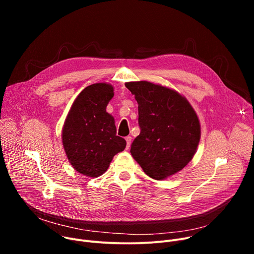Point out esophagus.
<instances>
[{"mask_svg":"<svg viewBox=\"0 0 254 254\" xmlns=\"http://www.w3.org/2000/svg\"><path fill=\"white\" fill-rule=\"evenodd\" d=\"M126 141H127V148L128 149V148H129V145H130V143H131V137H130V136L126 137Z\"/></svg>","mask_w":254,"mask_h":254,"instance_id":"1","label":"esophagus"}]
</instances>
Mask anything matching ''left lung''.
Returning a JSON list of instances; mask_svg holds the SVG:
<instances>
[{
    "instance_id": "1",
    "label": "left lung",
    "mask_w": 254,
    "mask_h": 254,
    "mask_svg": "<svg viewBox=\"0 0 254 254\" xmlns=\"http://www.w3.org/2000/svg\"><path fill=\"white\" fill-rule=\"evenodd\" d=\"M127 88L138 102L140 135L130 153L155 180L182 170L195 153L201 137L198 118L189 101L175 90L147 81L129 82Z\"/></svg>"
}]
</instances>
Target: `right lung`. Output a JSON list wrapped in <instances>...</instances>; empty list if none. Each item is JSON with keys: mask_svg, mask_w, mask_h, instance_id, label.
Returning a JSON list of instances; mask_svg holds the SVG:
<instances>
[{"mask_svg": "<svg viewBox=\"0 0 254 254\" xmlns=\"http://www.w3.org/2000/svg\"><path fill=\"white\" fill-rule=\"evenodd\" d=\"M113 87L96 83L85 87L74 101L63 128V145L73 168L88 177H99L127 142L116 136L114 118L106 112Z\"/></svg>", "mask_w": 254, "mask_h": 254, "instance_id": "obj_1", "label": "right lung"}]
</instances>
